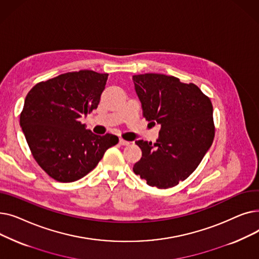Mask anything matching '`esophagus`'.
<instances>
[{"mask_svg":"<svg viewBox=\"0 0 259 259\" xmlns=\"http://www.w3.org/2000/svg\"><path fill=\"white\" fill-rule=\"evenodd\" d=\"M129 144H130L129 142L122 140V139H119V145H121V146H128Z\"/></svg>","mask_w":259,"mask_h":259,"instance_id":"34e87169","label":"esophagus"}]
</instances>
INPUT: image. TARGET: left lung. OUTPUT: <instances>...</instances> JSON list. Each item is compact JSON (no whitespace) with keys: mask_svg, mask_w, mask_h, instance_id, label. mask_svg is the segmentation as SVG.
<instances>
[{"mask_svg":"<svg viewBox=\"0 0 259 259\" xmlns=\"http://www.w3.org/2000/svg\"><path fill=\"white\" fill-rule=\"evenodd\" d=\"M132 79L144 117L160 125L155 144L135 142L142 158L133 171L151 187H174L197 168L213 143L212 103L196 85L175 76L145 73Z\"/></svg>","mask_w":259,"mask_h":259,"instance_id":"1","label":"left lung"}]
</instances>
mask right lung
I'll list each match as a JSON object with an SVG mask.
<instances>
[{"instance_id":"1","label":"right lung","mask_w":259,"mask_h":259,"mask_svg":"<svg viewBox=\"0 0 259 259\" xmlns=\"http://www.w3.org/2000/svg\"><path fill=\"white\" fill-rule=\"evenodd\" d=\"M107 78L92 70L67 72L37 83L27 94L20 125L35 161L53 180L84 178L118 143L116 135H97L79 121L98 108Z\"/></svg>"}]
</instances>
